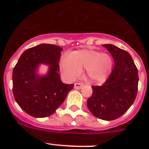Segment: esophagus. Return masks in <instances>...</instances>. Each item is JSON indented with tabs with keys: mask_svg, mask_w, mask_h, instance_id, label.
<instances>
[{
	"mask_svg": "<svg viewBox=\"0 0 149 149\" xmlns=\"http://www.w3.org/2000/svg\"><path fill=\"white\" fill-rule=\"evenodd\" d=\"M83 86V84L81 83H75L74 84V88H76V89H80V88H82Z\"/></svg>",
	"mask_w": 149,
	"mask_h": 149,
	"instance_id": "obj_1",
	"label": "esophagus"
}]
</instances>
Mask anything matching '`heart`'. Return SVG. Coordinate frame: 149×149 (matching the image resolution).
Returning <instances> with one entry per match:
<instances>
[{"label":"heart","mask_w":149,"mask_h":149,"mask_svg":"<svg viewBox=\"0 0 149 149\" xmlns=\"http://www.w3.org/2000/svg\"><path fill=\"white\" fill-rule=\"evenodd\" d=\"M112 61L110 56L93 49H79L70 56H64L61 61V70L69 80H75L86 69L91 81L104 82L110 73Z\"/></svg>","instance_id":"1"}]
</instances>
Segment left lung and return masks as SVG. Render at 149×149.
Returning <instances> with one entry per match:
<instances>
[{
	"label": "left lung",
	"mask_w": 149,
	"mask_h": 149,
	"mask_svg": "<svg viewBox=\"0 0 149 149\" xmlns=\"http://www.w3.org/2000/svg\"><path fill=\"white\" fill-rule=\"evenodd\" d=\"M112 55L113 69L102 86H93L87 106L93 115L104 120L121 117L136 100L139 71L127 51L113 45H103Z\"/></svg>",
	"instance_id": "obj_1"
}]
</instances>
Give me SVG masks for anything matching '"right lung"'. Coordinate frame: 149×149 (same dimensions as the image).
Returning <instances> with one entry per match:
<instances>
[{
	"mask_svg": "<svg viewBox=\"0 0 149 149\" xmlns=\"http://www.w3.org/2000/svg\"><path fill=\"white\" fill-rule=\"evenodd\" d=\"M59 46L41 44L26 49L13 68V94L18 104L28 115L45 118L52 115L62 104L73 84L61 81L58 71L61 52ZM41 63L50 66L45 76L36 74Z\"/></svg>",
	"mask_w": 149,
	"mask_h": 149,
	"instance_id": "1",
	"label": "right lung"
}]
</instances>
